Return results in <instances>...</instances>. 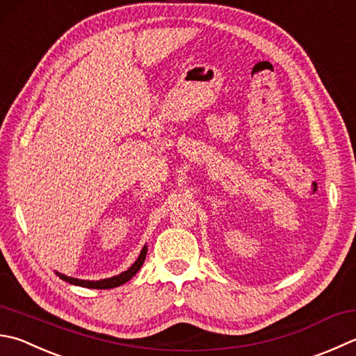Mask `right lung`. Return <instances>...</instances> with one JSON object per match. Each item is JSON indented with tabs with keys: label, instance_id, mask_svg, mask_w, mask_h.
Returning <instances> with one entry per match:
<instances>
[{
	"label": "right lung",
	"instance_id": "right-lung-1",
	"mask_svg": "<svg viewBox=\"0 0 356 356\" xmlns=\"http://www.w3.org/2000/svg\"><path fill=\"white\" fill-rule=\"evenodd\" d=\"M147 256V246L143 248V251H140L139 257L136 259L135 264H133L129 270L120 273L119 276L115 277H110V279H102V280H82V279H74L70 276H65V274H58V277L65 280V282H70L72 285H79V286H86V288H96V290H108V288H116L119 285H122L125 282H129V280L135 276V274L139 271V268L143 266L144 260Z\"/></svg>",
	"mask_w": 356,
	"mask_h": 356
}]
</instances>
